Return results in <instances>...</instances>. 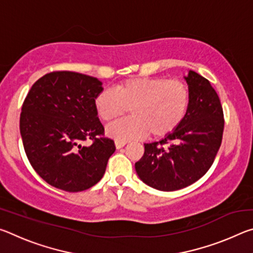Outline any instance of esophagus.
<instances>
[{"label": "esophagus", "instance_id": "obj_1", "mask_svg": "<svg viewBox=\"0 0 253 253\" xmlns=\"http://www.w3.org/2000/svg\"><path fill=\"white\" fill-rule=\"evenodd\" d=\"M127 143L126 142H123V140H115V146H116L117 149H121L122 147L125 146Z\"/></svg>", "mask_w": 253, "mask_h": 253}]
</instances>
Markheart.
Masks as SVG:
<instances>
[{
	"label": "heart",
	"instance_id": "obj_1",
	"mask_svg": "<svg viewBox=\"0 0 253 253\" xmlns=\"http://www.w3.org/2000/svg\"><path fill=\"white\" fill-rule=\"evenodd\" d=\"M191 91L186 83L164 77L132 78L119 83L115 92L102 90L93 106L102 122L110 124L130 109L131 118L107 128L116 140L140 138L149 135L165 137L176 129L190 108Z\"/></svg>",
	"mask_w": 253,
	"mask_h": 253
}]
</instances>
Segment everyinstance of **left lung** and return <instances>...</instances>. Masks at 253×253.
<instances>
[{
    "mask_svg": "<svg viewBox=\"0 0 253 253\" xmlns=\"http://www.w3.org/2000/svg\"><path fill=\"white\" fill-rule=\"evenodd\" d=\"M184 78L191 91L185 118L160 142L144 144V155L135 163L139 178L160 191L181 190L200 179L212 166L222 142L224 118L216 91L195 71Z\"/></svg>",
    "mask_w": 253,
    "mask_h": 253,
    "instance_id": "obj_1",
    "label": "left lung"
}]
</instances>
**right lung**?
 Masks as SVG:
<instances>
[{"instance_id":"add662e5","label":"right lung","mask_w":253,"mask_h":253,"mask_svg":"<svg viewBox=\"0 0 253 253\" xmlns=\"http://www.w3.org/2000/svg\"><path fill=\"white\" fill-rule=\"evenodd\" d=\"M102 91L95 77L53 71L36 81L25 97L20 132L34 170L60 190L80 192L104 176L115 143L104 136L93 106ZM90 139L93 144L82 143Z\"/></svg>"}]
</instances>
